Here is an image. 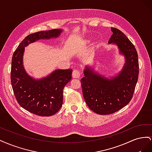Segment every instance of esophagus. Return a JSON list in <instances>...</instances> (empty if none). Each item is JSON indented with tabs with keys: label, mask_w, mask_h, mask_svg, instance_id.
Returning a JSON list of instances; mask_svg holds the SVG:
<instances>
[{
	"label": "esophagus",
	"mask_w": 152,
	"mask_h": 152,
	"mask_svg": "<svg viewBox=\"0 0 152 152\" xmlns=\"http://www.w3.org/2000/svg\"><path fill=\"white\" fill-rule=\"evenodd\" d=\"M80 75V72L77 70H74L72 72V77L74 78V79H78V78H79Z\"/></svg>",
	"instance_id": "34e87169"
}]
</instances>
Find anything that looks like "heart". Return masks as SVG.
<instances>
[{
    "instance_id": "1",
    "label": "heart",
    "mask_w": 152,
    "mask_h": 152,
    "mask_svg": "<svg viewBox=\"0 0 152 152\" xmlns=\"http://www.w3.org/2000/svg\"><path fill=\"white\" fill-rule=\"evenodd\" d=\"M89 42V40H86L84 41V43H87V42Z\"/></svg>"
}]
</instances>
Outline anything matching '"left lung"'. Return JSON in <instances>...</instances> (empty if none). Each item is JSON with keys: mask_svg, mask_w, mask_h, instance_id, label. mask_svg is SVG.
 Listing matches in <instances>:
<instances>
[{"mask_svg": "<svg viewBox=\"0 0 152 152\" xmlns=\"http://www.w3.org/2000/svg\"><path fill=\"white\" fill-rule=\"evenodd\" d=\"M111 30L113 34L108 44H116L126 59L121 72L108 79L86 66L80 80L86 104L99 115L111 114L126 106L132 98L138 79V56L134 45L121 30L113 27Z\"/></svg>", "mask_w": 152, "mask_h": 152, "instance_id": "obj_1", "label": "left lung"}]
</instances>
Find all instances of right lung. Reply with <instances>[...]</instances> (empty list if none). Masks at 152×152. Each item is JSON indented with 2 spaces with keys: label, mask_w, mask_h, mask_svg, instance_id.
Segmentation results:
<instances>
[{
  "label": "right lung",
  "mask_w": 152,
  "mask_h": 152,
  "mask_svg": "<svg viewBox=\"0 0 152 152\" xmlns=\"http://www.w3.org/2000/svg\"><path fill=\"white\" fill-rule=\"evenodd\" d=\"M61 29L40 31L26 36L13 53L11 81L18 103L27 111L37 115L49 117L62 107L63 91L72 79V69L54 70L40 79L30 77L25 70L23 56L25 48L40 39L57 38Z\"/></svg>",
  "instance_id": "1"
}]
</instances>
